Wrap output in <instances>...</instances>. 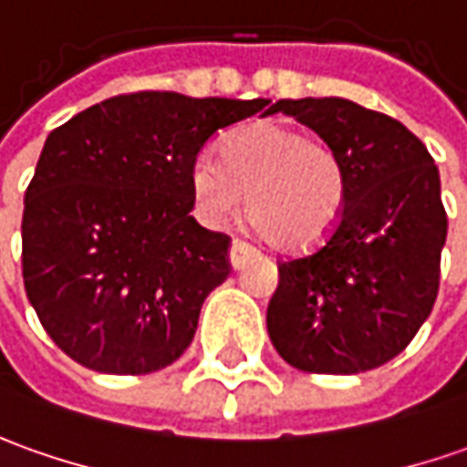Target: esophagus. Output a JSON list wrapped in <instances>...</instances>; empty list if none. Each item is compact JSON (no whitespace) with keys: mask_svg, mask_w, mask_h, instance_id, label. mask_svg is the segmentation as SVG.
<instances>
[{"mask_svg":"<svg viewBox=\"0 0 467 467\" xmlns=\"http://www.w3.org/2000/svg\"><path fill=\"white\" fill-rule=\"evenodd\" d=\"M253 253H255V250L247 245V243H243V240H234L233 247H230V263H233L234 271H240L247 260L253 258Z\"/></svg>","mask_w":467,"mask_h":467,"instance_id":"esophagus-1","label":"esophagus"}]
</instances>
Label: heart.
<instances>
[{"label":"heart","mask_w":467,"mask_h":467,"mask_svg":"<svg viewBox=\"0 0 467 467\" xmlns=\"http://www.w3.org/2000/svg\"><path fill=\"white\" fill-rule=\"evenodd\" d=\"M192 179L214 220L234 214L247 192V220L278 250L322 245L348 204V173L337 150L278 119L234 132L224 158L214 150L199 155Z\"/></svg>","instance_id":"1"}]
</instances>
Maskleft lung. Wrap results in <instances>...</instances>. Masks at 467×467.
<instances>
[{
	"instance_id": "1",
	"label": "left lung",
	"mask_w": 467,
	"mask_h": 467,
	"mask_svg": "<svg viewBox=\"0 0 467 467\" xmlns=\"http://www.w3.org/2000/svg\"><path fill=\"white\" fill-rule=\"evenodd\" d=\"M332 145L348 204L322 245L278 263L268 335L288 366L353 376L389 363L430 317L440 288L447 214L424 142L389 114L350 99H281Z\"/></svg>"
}]
</instances>
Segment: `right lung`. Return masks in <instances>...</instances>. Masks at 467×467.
Instances as JSON below:
<instances>
[{
  "mask_svg": "<svg viewBox=\"0 0 467 467\" xmlns=\"http://www.w3.org/2000/svg\"><path fill=\"white\" fill-rule=\"evenodd\" d=\"M268 99L138 91L47 135L22 212V278L76 363L142 376L192 345L202 304L230 275V237L192 212L196 155Z\"/></svg>",
  "mask_w": 467,
  "mask_h": 467,
  "instance_id": "right-lung-1",
  "label": "right lung"
}]
</instances>
